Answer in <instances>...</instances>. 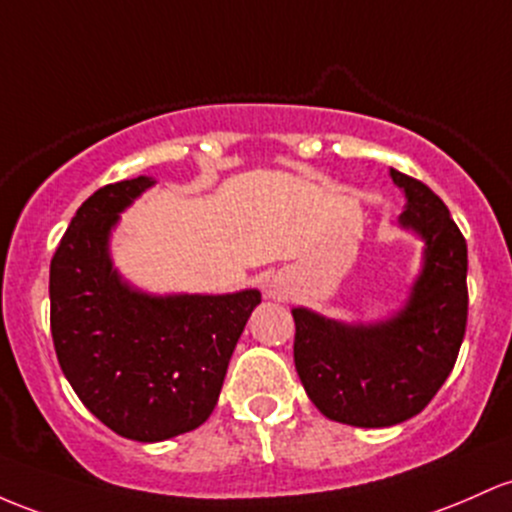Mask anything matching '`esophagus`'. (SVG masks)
Here are the masks:
<instances>
[{"label": "esophagus", "instance_id": "obj_1", "mask_svg": "<svg viewBox=\"0 0 512 512\" xmlns=\"http://www.w3.org/2000/svg\"><path fill=\"white\" fill-rule=\"evenodd\" d=\"M265 294L269 296V299H282L284 291H282V286H279L277 282H267L265 284Z\"/></svg>", "mask_w": 512, "mask_h": 512}]
</instances>
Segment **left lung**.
Here are the masks:
<instances>
[{"instance_id": "1", "label": "left lung", "mask_w": 512, "mask_h": 512, "mask_svg": "<svg viewBox=\"0 0 512 512\" xmlns=\"http://www.w3.org/2000/svg\"><path fill=\"white\" fill-rule=\"evenodd\" d=\"M406 194L401 228L423 240V267L406 303L376 323H342L291 308L294 364L325 418L355 428H391L423 411L452 372L466 330V240L442 199L389 170Z\"/></svg>"}]
</instances>
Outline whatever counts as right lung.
Listing matches in <instances>:
<instances>
[{
  "label": "right lung",
  "mask_w": 512,
  "mask_h": 512,
  "mask_svg": "<svg viewBox=\"0 0 512 512\" xmlns=\"http://www.w3.org/2000/svg\"><path fill=\"white\" fill-rule=\"evenodd\" d=\"M153 177L106 184L77 209L50 260V333L65 379L116 435L162 442L206 423L262 294L140 291L111 260L121 213Z\"/></svg>",
  "instance_id": "add662e5"
}]
</instances>
